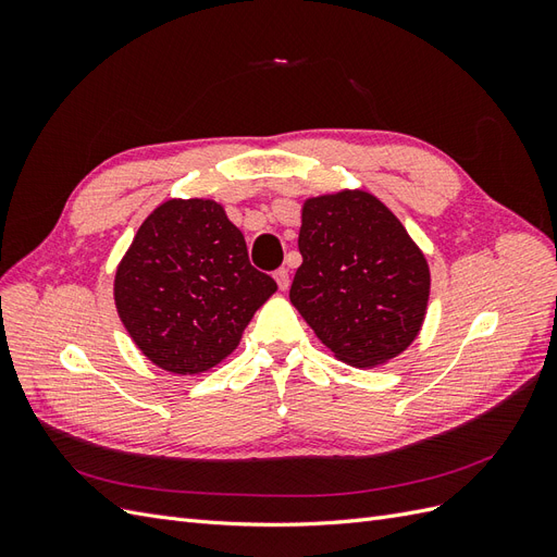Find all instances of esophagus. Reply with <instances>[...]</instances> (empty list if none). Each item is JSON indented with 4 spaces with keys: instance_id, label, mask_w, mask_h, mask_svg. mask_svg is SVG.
Listing matches in <instances>:
<instances>
[{
    "instance_id": "esophagus-1",
    "label": "esophagus",
    "mask_w": 557,
    "mask_h": 557,
    "mask_svg": "<svg viewBox=\"0 0 557 557\" xmlns=\"http://www.w3.org/2000/svg\"><path fill=\"white\" fill-rule=\"evenodd\" d=\"M274 278H276V283H278V288H281V290H288V285H290V274H288V269H285V267L276 269V272H274Z\"/></svg>"
}]
</instances>
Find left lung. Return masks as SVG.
Instances as JSON below:
<instances>
[{"mask_svg":"<svg viewBox=\"0 0 557 557\" xmlns=\"http://www.w3.org/2000/svg\"><path fill=\"white\" fill-rule=\"evenodd\" d=\"M290 301L334 358L376 367L423 327L430 267L381 199L364 190L309 197Z\"/></svg>","mask_w":557,"mask_h":557,"instance_id":"1","label":"left lung"}]
</instances>
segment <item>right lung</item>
<instances>
[{
    "label": "right lung",
    "mask_w": 557,
    "mask_h": 557,
    "mask_svg": "<svg viewBox=\"0 0 557 557\" xmlns=\"http://www.w3.org/2000/svg\"><path fill=\"white\" fill-rule=\"evenodd\" d=\"M276 281L213 199H166L115 269L113 299L132 342L172 374H201L239 346Z\"/></svg>",
    "instance_id": "add662e5"
}]
</instances>
